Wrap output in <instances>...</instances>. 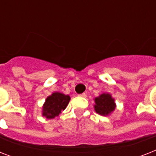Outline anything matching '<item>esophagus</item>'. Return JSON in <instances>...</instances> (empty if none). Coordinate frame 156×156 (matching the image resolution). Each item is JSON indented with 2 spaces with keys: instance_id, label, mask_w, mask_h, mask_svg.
Masks as SVG:
<instances>
[{
  "instance_id": "1",
  "label": "esophagus",
  "mask_w": 156,
  "mask_h": 156,
  "mask_svg": "<svg viewBox=\"0 0 156 156\" xmlns=\"http://www.w3.org/2000/svg\"><path fill=\"white\" fill-rule=\"evenodd\" d=\"M79 97H83V98H86L87 97V95H86L85 93H83V94H80V95H78Z\"/></svg>"
}]
</instances>
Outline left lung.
Listing matches in <instances>:
<instances>
[{
	"mask_svg": "<svg viewBox=\"0 0 156 156\" xmlns=\"http://www.w3.org/2000/svg\"><path fill=\"white\" fill-rule=\"evenodd\" d=\"M94 100V109L95 112L101 116H108L113 112L116 108L115 100L109 93H103L98 97H95Z\"/></svg>",
	"mask_w": 156,
	"mask_h": 156,
	"instance_id": "left-lung-1",
	"label": "left lung"
}]
</instances>
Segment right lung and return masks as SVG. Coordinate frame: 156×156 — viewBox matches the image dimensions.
I'll return each mask as SVG.
<instances>
[{
  "label": "right lung",
  "instance_id": "add662e5",
  "mask_svg": "<svg viewBox=\"0 0 156 156\" xmlns=\"http://www.w3.org/2000/svg\"><path fill=\"white\" fill-rule=\"evenodd\" d=\"M69 100V95L58 91L52 93V95L46 98L44 104H43L42 116L47 119L55 118L61 113L62 110L66 109Z\"/></svg>",
  "mask_w": 156,
  "mask_h": 156
}]
</instances>
